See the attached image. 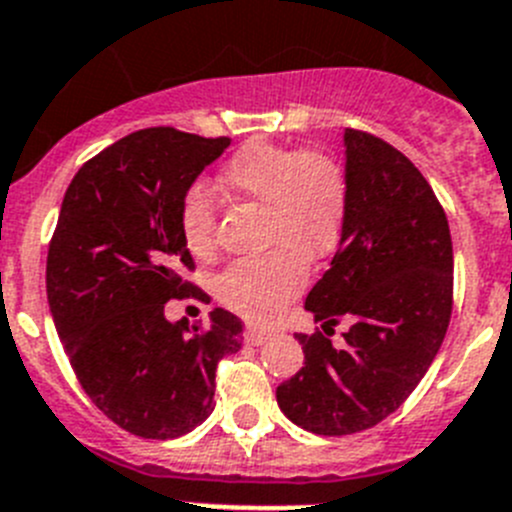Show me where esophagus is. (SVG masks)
I'll return each mask as SVG.
<instances>
[{
    "instance_id": "1",
    "label": "esophagus",
    "mask_w": 512,
    "mask_h": 512,
    "mask_svg": "<svg viewBox=\"0 0 512 512\" xmlns=\"http://www.w3.org/2000/svg\"><path fill=\"white\" fill-rule=\"evenodd\" d=\"M270 336H272L270 328H255V326L245 328V341L252 343V346H262Z\"/></svg>"
}]
</instances>
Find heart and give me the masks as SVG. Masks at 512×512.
<instances>
[{
  "mask_svg": "<svg viewBox=\"0 0 512 512\" xmlns=\"http://www.w3.org/2000/svg\"><path fill=\"white\" fill-rule=\"evenodd\" d=\"M219 184L232 197L265 209V245L275 250L229 265L217 295L227 308L267 321L300 293L308 280V260L336 250L348 209L346 174L323 151L250 141L224 164ZM179 227L194 255H214L217 209L204 184L186 189Z\"/></svg>",
  "mask_w": 512,
  "mask_h": 512,
  "instance_id": "1",
  "label": "heart"
}]
</instances>
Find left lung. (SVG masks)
Wrapping results in <instances>:
<instances>
[{"label":"left lung","mask_w":512,"mask_h":512,"mask_svg":"<svg viewBox=\"0 0 512 512\" xmlns=\"http://www.w3.org/2000/svg\"><path fill=\"white\" fill-rule=\"evenodd\" d=\"M348 209L331 267L305 298L323 331L298 333L305 366L278 386L298 427L361 432L404 404L432 366L452 315V237L422 171L381 138L346 128ZM341 317V347L327 338Z\"/></svg>","instance_id":"1"}]
</instances>
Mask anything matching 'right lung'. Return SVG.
Listing matches in <instances>:
<instances>
[{
	"mask_svg": "<svg viewBox=\"0 0 512 512\" xmlns=\"http://www.w3.org/2000/svg\"><path fill=\"white\" fill-rule=\"evenodd\" d=\"M229 138L143 128L85 161L70 181L47 252V303L85 394L143 439H174L212 414L214 376L240 351L242 321H166L174 298L207 300L179 227L186 189Z\"/></svg>",
	"mask_w": 512,
	"mask_h": 512,
	"instance_id": "add662e5",
	"label": "right lung"
}]
</instances>
